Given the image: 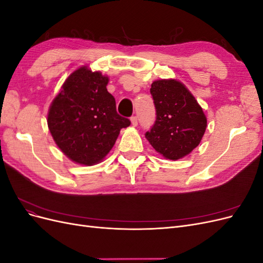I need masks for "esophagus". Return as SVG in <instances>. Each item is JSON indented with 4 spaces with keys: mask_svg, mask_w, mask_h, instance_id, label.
I'll use <instances>...</instances> for the list:
<instances>
[{
    "mask_svg": "<svg viewBox=\"0 0 263 263\" xmlns=\"http://www.w3.org/2000/svg\"><path fill=\"white\" fill-rule=\"evenodd\" d=\"M130 122H132V125L134 127H136L138 125V121H137V117L136 116H132L130 117Z\"/></svg>",
    "mask_w": 263,
    "mask_h": 263,
    "instance_id": "34e87169",
    "label": "esophagus"
}]
</instances>
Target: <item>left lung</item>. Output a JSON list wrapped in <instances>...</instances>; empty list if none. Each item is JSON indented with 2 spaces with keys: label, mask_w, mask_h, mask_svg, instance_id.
<instances>
[{
  "label": "left lung",
  "mask_w": 263,
  "mask_h": 263,
  "mask_svg": "<svg viewBox=\"0 0 263 263\" xmlns=\"http://www.w3.org/2000/svg\"><path fill=\"white\" fill-rule=\"evenodd\" d=\"M150 93L157 117L146 138L158 154L179 160L200 145L208 118L193 94L176 79L154 81Z\"/></svg>",
  "instance_id": "1"
}]
</instances>
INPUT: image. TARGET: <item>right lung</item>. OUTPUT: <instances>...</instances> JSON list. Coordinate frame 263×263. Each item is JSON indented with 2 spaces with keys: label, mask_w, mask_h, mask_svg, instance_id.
Segmentation results:
<instances>
[{
  "label": "right lung",
  "mask_w": 263,
  "mask_h": 263,
  "mask_svg": "<svg viewBox=\"0 0 263 263\" xmlns=\"http://www.w3.org/2000/svg\"><path fill=\"white\" fill-rule=\"evenodd\" d=\"M108 77L82 66L71 73L52 100L47 124L55 145L71 161L100 163L115 145L119 132L130 125L116 112L107 92Z\"/></svg>",
  "instance_id": "right-lung-1"
}]
</instances>
